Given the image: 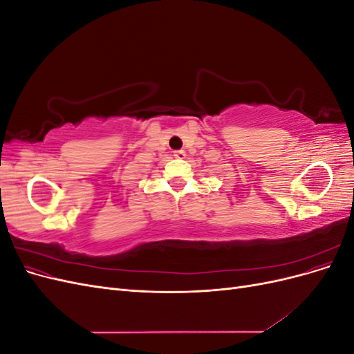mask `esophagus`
I'll list each match as a JSON object with an SVG mask.
<instances>
[{"label": "esophagus", "instance_id": "1", "mask_svg": "<svg viewBox=\"0 0 354 354\" xmlns=\"http://www.w3.org/2000/svg\"><path fill=\"white\" fill-rule=\"evenodd\" d=\"M174 156H176L177 159H185V158H186V152H185V151H176V152H174Z\"/></svg>", "mask_w": 354, "mask_h": 354}]
</instances>
